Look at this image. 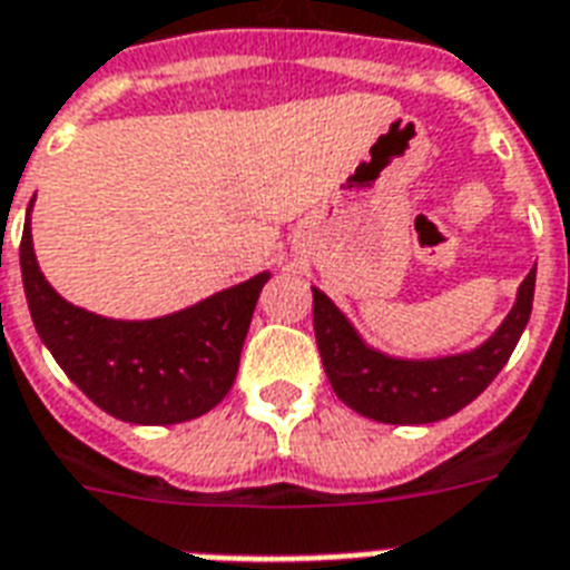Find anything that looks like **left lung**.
Here are the masks:
<instances>
[{
    "mask_svg": "<svg viewBox=\"0 0 570 570\" xmlns=\"http://www.w3.org/2000/svg\"><path fill=\"white\" fill-rule=\"evenodd\" d=\"M535 268L518 286L512 311L482 346L443 357H396L373 348L346 313L313 286V331L331 387L361 416L393 425L446 420L470 405L512 357L532 313Z\"/></svg>",
    "mask_w": 570,
    "mask_h": 570,
    "instance_id": "left-lung-1",
    "label": "left lung"
}]
</instances>
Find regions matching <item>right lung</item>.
<instances>
[{"label": "right lung", "instance_id": "right-lung-1", "mask_svg": "<svg viewBox=\"0 0 570 570\" xmlns=\"http://www.w3.org/2000/svg\"><path fill=\"white\" fill-rule=\"evenodd\" d=\"M26 302L38 337L67 379L106 414L136 425H174L227 396L259 289L272 275L227 286L156 320H109L49 286L31 245V204L20 242Z\"/></svg>", "mask_w": 570, "mask_h": 570}]
</instances>
